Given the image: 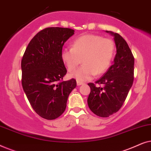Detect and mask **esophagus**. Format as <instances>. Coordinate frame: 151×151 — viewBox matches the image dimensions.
Returning a JSON list of instances; mask_svg holds the SVG:
<instances>
[{"label":"esophagus","instance_id":"esophagus-1","mask_svg":"<svg viewBox=\"0 0 151 151\" xmlns=\"http://www.w3.org/2000/svg\"><path fill=\"white\" fill-rule=\"evenodd\" d=\"M82 84H83V82H80V81H77V85L78 86H80V85H82Z\"/></svg>","mask_w":151,"mask_h":151}]
</instances>
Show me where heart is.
I'll return each mask as SVG.
<instances>
[{
  "mask_svg": "<svg viewBox=\"0 0 151 151\" xmlns=\"http://www.w3.org/2000/svg\"><path fill=\"white\" fill-rule=\"evenodd\" d=\"M114 52L115 44L111 39L87 34L76 39L72 48L63 49L61 58L69 72L75 71L82 59L83 65L71 76L84 82L104 73L110 67Z\"/></svg>",
  "mask_w": 151,
  "mask_h": 151,
  "instance_id": "1",
  "label": "heart"
}]
</instances>
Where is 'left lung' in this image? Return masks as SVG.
Segmentation results:
<instances>
[{"label": "left lung", "instance_id": "8db88e82", "mask_svg": "<svg viewBox=\"0 0 151 151\" xmlns=\"http://www.w3.org/2000/svg\"><path fill=\"white\" fill-rule=\"evenodd\" d=\"M114 36L116 55L114 63L96 84L90 82L88 106L94 114L109 117L117 112L124 104L133 83L134 57L129 45L120 35L106 31Z\"/></svg>", "mask_w": 151, "mask_h": 151}]
</instances>
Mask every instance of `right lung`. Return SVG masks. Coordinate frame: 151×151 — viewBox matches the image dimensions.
<instances>
[{
	"mask_svg": "<svg viewBox=\"0 0 151 151\" xmlns=\"http://www.w3.org/2000/svg\"><path fill=\"white\" fill-rule=\"evenodd\" d=\"M74 32L45 28L32 39L22 56V88L33 109L44 119H54L63 114L76 86L73 78L63 81L67 71L61 58L63 45Z\"/></svg>",
	"mask_w": 151,
	"mask_h": 151,
	"instance_id": "1",
	"label": "right lung"
}]
</instances>
